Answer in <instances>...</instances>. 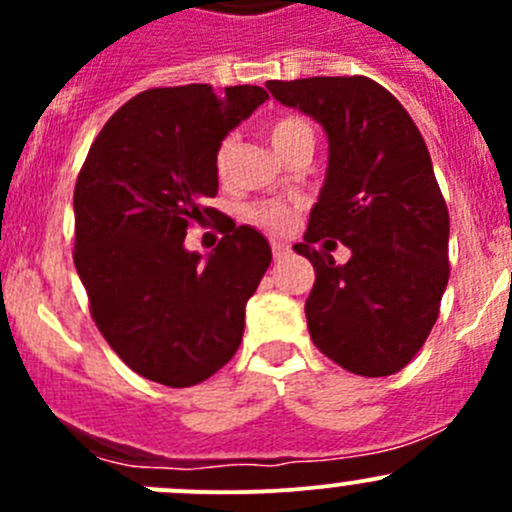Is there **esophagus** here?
<instances>
[{"label": "esophagus", "instance_id": "34e87169", "mask_svg": "<svg viewBox=\"0 0 512 512\" xmlns=\"http://www.w3.org/2000/svg\"><path fill=\"white\" fill-rule=\"evenodd\" d=\"M289 252H292V247H289L287 242H272V255H275L277 262L287 260Z\"/></svg>", "mask_w": 512, "mask_h": 512}]
</instances>
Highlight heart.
<instances>
[{
    "instance_id": "b5f03b06",
    "label": "heart",
    "mask_w": 512,
    "mask_h": 512,
    "mask_svg": "<svg viewBox=\"0 0 512 512\" xmlns=\"http://www.w3.org/2000/svg\"><path fill=\"white\" fill-rule=\"evenodd\" d=\"M270 133V141L275 146V151L280 156H287L289 148H294L302 141L314 143V131L309 126V121L299 116H280L270 123L267 128ZM232 151H235V138L227 136L220 141L218 153H215V168H218L220 175L227 173L232 160ZM247 223L262 227V230L270 232H285L294 225V218H297V208L294 205L285 203V200H262V203H252L242 210Z\"/></svg>"
}]
</instances>
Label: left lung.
<instances>
[{"label": "left lung", "mask_w": 512, "mask_h": 512, "mask_svg": "<svg viewBox=\"0 0 512 512\" xmlns=\"http://www.w3.org/2000/svg\"><path fill=\"white\" fill-rule=\"evenodd\" d=\"M285 106L322 123L329 168L294 252L314 265V347L359 376H389L431 334L448 285V208L406 108L366 76L267 81ZM342 241L347 266L328 252Z\"/></svg>", "instance_id": "1"}]
</instances>
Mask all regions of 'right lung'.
<instances>
[{"instance_id":"obj_1","label":"right lung","mask_w":512,"mask_h":512,"mask_svg":"<svg viewBox=\"0 0 512 512\" xmlns=\"http://www.w3.org/2000/svg\"><path fill=\"white\" fill-rule=\"evenodd\" d=\"M267 98L262 86L148 89L91 143L74 190V265L98 332L143 379L195 386L240 347L272 250L208 198L218 195L220 141ZM218 217L226 237L203 263L184 235Z\"/></svg>"}]
</instances>
